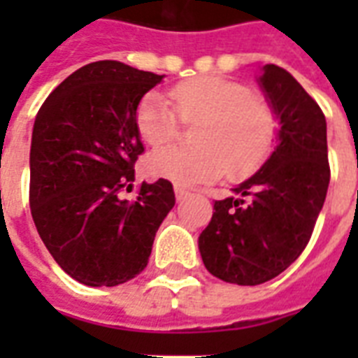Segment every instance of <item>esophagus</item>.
<instances>
[{
	"label": "esophagus",
	"mask_w": 358,
	"mask_h": 358,
	"mask_svg": "<svg viewBox=\"0 0 358 358\" xmlns=\"http://www.w3.org/2000/svg\"><path fill=\"white\" fill-rule=\"evenodd\" d=\"M174 195H176V201H184L185 196L189 195V191L182 187V185H174Z\"/></svg>",
	"instance_id": "34e87169"
}]
</instances>
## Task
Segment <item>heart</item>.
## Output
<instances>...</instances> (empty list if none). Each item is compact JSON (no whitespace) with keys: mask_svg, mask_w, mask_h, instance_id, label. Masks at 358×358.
<instances>
[{"mask_svg":"<svg viewBox=\"0 0 358 358\" xmlns=\"http://www.w3.org/2000/svg\"><path fill=\"white\" fill-rule=\"evenodd\" d=\"M176 113L196 124L199 146H163L146 157V173L178 185L212 182L227 171L232 178L252 173L266 162L275 143V117L249 87L238 81L201 76L171 89ZM162 92L143 96L135 124L145 143L159 146L178 134V117Z\"/></svg>","mask_w":358,"mask_h":358,"instance_id":"1","label":"heart"}]
</instances>
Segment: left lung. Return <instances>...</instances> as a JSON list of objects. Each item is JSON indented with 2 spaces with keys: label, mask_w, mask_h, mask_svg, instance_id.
I'll list each match as a JSON object with an SVG mask.
<instances>
[{
  "label": "left lung",
  "mask_w": 358,
  "mask_h": 358,
  "mask_svg": "<svg viewBox=\"0 0 358 358\" xmlns=\"http://www.w3.org/2000/svg\"><path fill=\"white\" fill-rule=\"evenodd\" d=\"M278 120L277 146L250 178L215 201L199 236L202 262L213 277L239 286L267 282L305 250L327 196V122L288 70L266 64L258 76Z\"/></svg>",
  "instance_id": "8db88e82"
}]
</instances>
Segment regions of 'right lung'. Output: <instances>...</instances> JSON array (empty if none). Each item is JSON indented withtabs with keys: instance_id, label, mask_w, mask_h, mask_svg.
<instances>
[{
	"instance_id": "1",
	"label": "right lung",
	"mask_w": 358,
	"mask_h": 358,
	"mask_svg": "<svg viewBox=\"0 0 358 358\" xmlns=\"http://www.w3.org/2000/svg\"><path fill=\"white\" fill-rule=\"evenodd\" d=\"M163 76L119 61L85 64L42 103L29 154V204L38 236L72 278L119 286L148 264L152 243L174 206L173 184H141L120 199L143 154L135 111Z\"/></svg>"
}]
</instances>
